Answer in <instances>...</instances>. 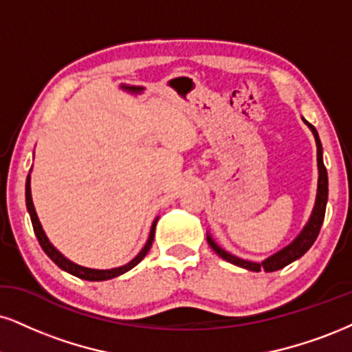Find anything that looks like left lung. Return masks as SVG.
<instances>
[{
    "label": "left lung",
    "mask_w": 352,
    "mask_h": 352,
    "mask_svg": "<svg viewBox=\"0 0 352 352\" xmlns=\"http://www.w3.org/2000/svg\"><path fill=\"white\" fill-rule=\"evenodd\" d=\"M303 122L309 125V129L311 130V133H314V137H315L316 162H318V189H316L315 207H314V210H311L309 222H307V225L303 227L302 232L298 233V236L292 243H290V245L285 246V248H282L280 251H277V253H274L272 256H269L267 259H264V261H261V263L246 261V259L236 258V256L230 254L228 251H225L223 248H220V246L217 245V243L214 241V238H212L210 235H207V241H209L210 248L214 250L215 253L220 256V258H223L225 261L235 264V266H240L243 269H248V271H254V272L279 271V269L285 267L287 264L296 261V259L302 258V256L305 254L307 251L311 248V245L315 243L316 236H318V233H320V228H322V225H323L324 210H327L328 173H327V168H324V163H323V146H322V142H320L318 132H316V129L314 127V125H311L310 122H307L305 119H303Z\"/></svg>",
    "instance_id": "1"
}]
</instances>
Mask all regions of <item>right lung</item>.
Returning a JSON list of instances; mask_svg holds the SVG:
<instances>
[{"label":"right lung","instance_id":"obj_1","mask_svg":"<svg viewBox=\"0 0 352 352\" xmlns=\"http://www.w3.org/2000/svg\"><path fill=\"white\" fill-rule=\"evenodd\" d=\"M25 206H28V212H29V215H30V222H32L34 233H36L37 240H38V243H41L42 250L45 251V254L49 256L52 261H54L60 269H63V271L70 272V274L80 277V279H85V280H107V279H114V277L124 274V272H127L132 267H135L137 264L140 263L142 259L146 256V253H148V251H150L151 243H153V238H155L156 222H158V217H156L153 225H151L148 240H146L145 246H143L140 253H138L135 258L132 259V261L127 263V264H124V266H120V267H114V269H91V267L80 266V264L73 263L68 258H65V256L60 253V251L56 250L55 246L49 241V238H47L45 232H43L41 222H38V217L36 214V209H34L32 196H30V175H28V181H25Z\"/></svg>","mask_w":352,"mask_h":352}]
</instances>
